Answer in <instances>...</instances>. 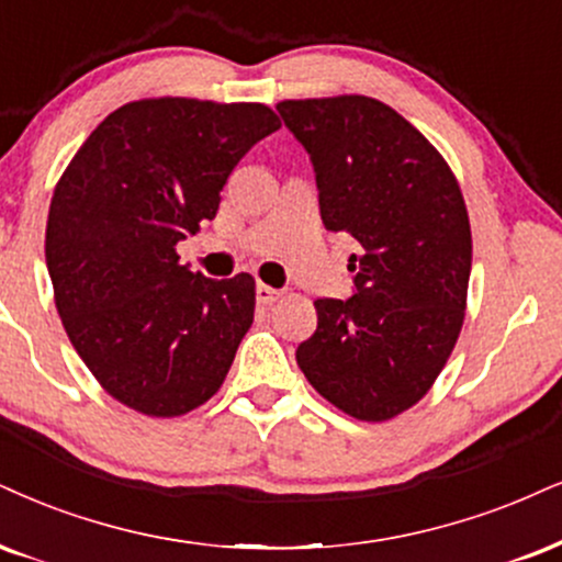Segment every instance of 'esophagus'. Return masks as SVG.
<instances>
[{"instance_id": "obj_1", "label": "esophagus", "mask_w": 562, "mask_h": 562, "mask_svg": "<svg viewBox=\"0 0 562 562\" xmlns=\"http://www.w3.org/2000/svg\"><path fill=\"white\" fill-rule=\"evenodd\" d=\"M255 296H258L260 304H273L281 296V292L279 289L268 286V283H258V286H255Z\"/></svg>"}]
</instances>
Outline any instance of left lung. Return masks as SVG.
I'll return each mask as SVG.
<instances>
[{"mask_svg": "<svg viewBox=\"0 0 562 562\" xmlns=\"http://www.w3.org/2000/svg\"><path fill=\"white\" fill-rule=\"evenodd\" d=\"M315 169L321 216L349 232V300H317L296 364L364 422L406 412L446 367L467 310L472 228L453 171L414 124L367 95L281 101Z\"/></svg>", "mask_w": 562, "mask_h": 562, "instance_id": "8db88e82", "label": "left lung"}]
</instances>
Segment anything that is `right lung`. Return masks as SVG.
<instances>
[{
    "mask_svg": "<svg viewBox=\"0 0 562 562\" xmlns=\"http://www.w3.org/2000/svg\"><path fill=\"white\" fill-rule=\"evenodd\" d=\"M279 127L262 103L133 101L61 175L46 221L54 300L75 351L124 406L179 417L224 383L255 279L192 273L177 241L216 216L234 166Z\"/></svg>",
    "mask_w": 562,
    "mask_h": 562,
    "instance_id": "add662e5",
    "label": "right lung"
}]
</instances>
